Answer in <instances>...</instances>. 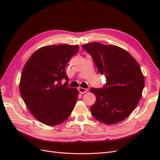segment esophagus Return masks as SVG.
<instances>
[{
  "label": "esophagus",
  "instance_id": "1",
  "mask_svg": "<svg viewBox=\"0 0 160 160\" xmlns=\"http://www.w3.org/2000/svg\"><path fill=\"white\" fill-rule=\"evenodd\" d=\"M78 90H79L80 93H86L87 91H88V89L83 88H78Z\"/></svg>",
  "mask_w": 160,
  "mask_h": 160
}]
</instances>
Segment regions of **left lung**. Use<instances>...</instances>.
<instances>
[{
	"instance_id": "obj_1",
	"label": "left lung",
	"mask_w": 160,
	"mask_h": 160,
	"mask_svg": "<svg viewBox=\"0 0 160 160\" xmlns=\"http://www.w3.org/2000/svg\"><path fill=\"white\" fill-rule=\"evenodd\" d=\"M99 72L106 77L102 88H91L96 102L91 113L105 124L119 123L132 113L141 99L144 77L138 62L122 48L91 42L82 45Z\"/></svg>"
}]
</instances>
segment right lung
<instances>
[{"instance_id":"obj_1","label":"right lung","mask_w":160,"mask_h":160,"mask_svg":"<svg viewBox=\"0 0 160 160\" xmlns=\"http://www.w3.org/2000/svg\"><path fill=\"white\" fill-rule=\"evenodd\" d=\"M77 45H48L36 51L24 67L19 89L27 108L38 121L57 125L66 121L73 109L79 91L69 88L65 72Z\"/></svg>"}]
</instances>
